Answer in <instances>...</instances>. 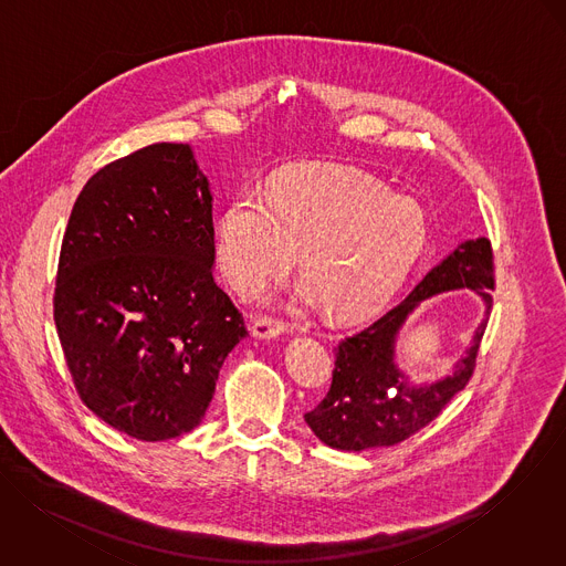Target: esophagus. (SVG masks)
Returning <instances> with one entry per match:
<instances>
[{
  "label": "esophagus",
  "instance_id": "1",
  "mask_svg": "<svg viewBox=\"0 0 566 566\" xmlns=\"http://www.w3.org/2000/svg\"><path fill=\"white\" fill-rule=\"evenodd\" d=\"M286 332V325L282 321H275V318H269V316H261L254 321L252 325V336L254 338H264V340H271V338H277Z\"/></svg>",
  "mask_w": 566,
  "mask_h": 566
}]
</instances>
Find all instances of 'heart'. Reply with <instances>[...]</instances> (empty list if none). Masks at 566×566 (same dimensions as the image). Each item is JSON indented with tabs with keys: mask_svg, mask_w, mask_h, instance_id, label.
I'll return each instance as SVG.
<instances>
[{
	"mask_svg": "<svg viewBox=\"0 0 566 566\" xmlns=\"http://www.w3.org/2000/svg\"><path fill=\"white\" fill-rule=\"evenodd\" d=\"M427 241L422 207L345 170L293 172L264 193L241 191L221 211L216 256L223 277L254 297L291 271L297 297L334 321H359L388 304Z\"/></svg>",
	"mask_w": 566,
	"mask_h": 566,
	"instance_id": "heart-1",
	"label": "heart"
}]
</instances>
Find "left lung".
Returning <instances> with one entry per match:
<instances>
[{
	"instance_id": "8db88e82",
	"label": "left lung",
	"mask_w": 566,
	"mask_h": 566,
	"mask_svg": "<svg viewBox=\"0 0 566 566\" xmlns=\"http://www.w3.org/2000/svg\"><path fill=\"white\" fill-rule=\"evenodd\" d=\"M493 286L491 241L484 237L463 241L400 304L340 340L332 388L304 416L314 436L332 448L359 452L400 443L433 422L450 398L472 379L486 318L452 375L427 386H411L398 370L394 361L396 336L418 305L446 291L470 289L479 293L489 314Z\"/></svg>"
}]
</instances>
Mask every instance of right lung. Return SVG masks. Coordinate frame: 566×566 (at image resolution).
<instances>
[{"label":"right lung","mask_w":566,"mask_h":566,"mask_svg":"<svg viewBox=\"0 0 566 566\" xmlns=\"http://www.w3.org/2000/svg\"><path fill=\"white\" fill-rule=\"evenodd\" d=\"M211 202L189 144H150L87 180L62 239L53 318L75 390L142 441L196 429L248 336L213 280Z\"/></svg>","instance_id":"add662e5"}]
</instances>
